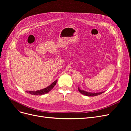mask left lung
<instances>
[{
	"label": "left lung",
	"instance_id": "1",
	"mask_svg": "<svg viewBox=\"0 0 131 131\" xmlns=\"http://www.w3.org/2000/svg\"><path fill=\"white\" fill-rule=\"evenodd\" d=\"M78 90L81 94H84V95H85V96H98V95L101 94L104 92H99V93L89 92H86V91H85L84 90H80L79 88H78Z\"/></svg>",
	"mask_w": 131,
	"mask_h": 131
}]
</instances>
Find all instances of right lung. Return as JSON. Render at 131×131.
Returning a JSON list of instances; mask_svg holds the SVG:
<instances>
[{
    "label": "right lung",
    "mask_w": 131,
    "mask_h": 131,
    "mask_svg": "<svg viewBox=\"0 0 131 131\" xmlns=\"http://www.w3.org/2000/svg\"><path fill=\"white\" fill-rule=\"evenodd\" d=\"M57 82V80H56L55 81H54L53 83H52L50 86H49L48 87H47L45 89H43L40 90H38V91H26V92L27 93H28L32 95H41V94H46L47 93H48L49 92L52 90L53 89V87L55 86V85L56 84Z\"/></svg>",
    "instance_id": "add662e5"
}]
</instances>
